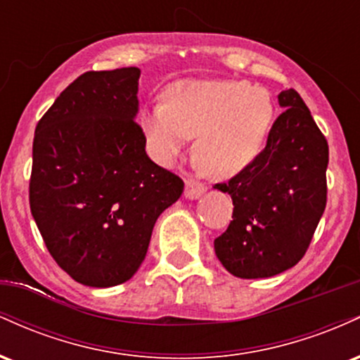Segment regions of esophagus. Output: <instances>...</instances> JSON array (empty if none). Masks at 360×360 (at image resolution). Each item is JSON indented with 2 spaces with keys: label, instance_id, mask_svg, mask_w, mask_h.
Instances as JSON below:
<instances>
[{
  "label": "esophagus",
  "instance_id": "34e87169",
  "mask_svg": "<svg viewBox=\"0 0 360 360\" xmlns=\"http://www.w3.org/2000/svg\"><path fill=\"white\" fill-rule=\"evenodd\" d=\"M206 191V186L198 183V181H188L186 183V189H184V196L188 200H198Z\"/></svg>",
  "mask_w": 360,
  "mask_h": 360
}]
</instances>
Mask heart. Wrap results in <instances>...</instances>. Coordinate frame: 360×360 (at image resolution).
<instances>
[{"label": "heart", "mask_w": 360, "mask_h": 360, "mask_svg": "<svg viewBox=\"0 0 360 360\" xmlns=\"http://www.w3.org/2000/svg\"><path fill=\"white\" fill-rule=\"evenodd\" d=\"M274 105L247 81L188 79L166 91V103L140 111L150 155L171 164L195 137L193 157L213 179H230L255 162L269 135Z\"/></svg>", "instance_id": "b5f03b06"}]
</instances>
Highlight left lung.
<instances>
[{"mask_svg":"<svg viewBox=\"0 0 360 360\" xmlns=\"http://www.w3.org/2000/svg\"><path fill=\"white\" fill-rule=\"evenodd\" d=\"M284 108L255 162L229 183L233 220L214 238V254L230 274L272 278L307 252L326 205L328 143L295 89L278 96Z\"/></svg>","mask_w":360,"mask_h":360,"instance_id":"1","label":"left lung"}]
</instances>
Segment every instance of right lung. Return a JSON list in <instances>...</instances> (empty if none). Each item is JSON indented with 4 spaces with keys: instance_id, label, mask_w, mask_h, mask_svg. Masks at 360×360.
I'll return each instance as SVG.
<instances>
[{
    "instance_id": "obj_1",
    "label": "right lung",
    "mask_w": 360,
    "mask_h": 360,
    "mask_svg": "<svg viewBox=\"0 0 360 360\" xmlns=\"http://www.w3.org/2000/svg\"><path fill=\"white\" fill-rule=\"evenodd\" d=\"M139 79V68L84 72L35 128L32 217L53 260L84 286L130 279L184 189L147 155Z\"/></svg>"
}]
</instances>
